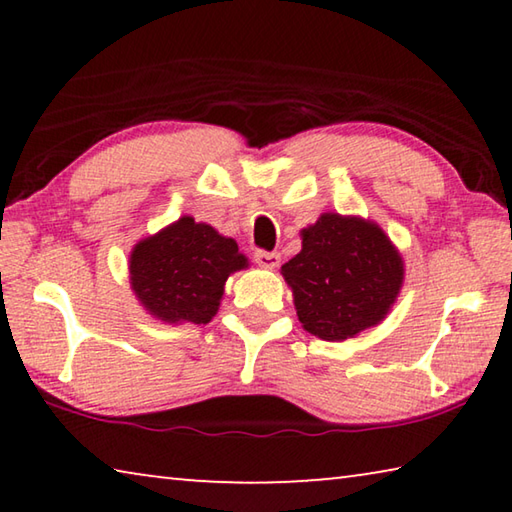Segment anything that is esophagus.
I'll return each instance as SVG.
<instances>
[{"instance_id":"esophagus-1","label":"esophagus","mask_w":512,"mask_h":512,"mask_svg":"<svg viewBox=\"0 0 512 512\" xmlns=\"http://www.w3.org/2000/svg\"><path fill=\"white\" fill-rule=\"evenodd\" d=\"M255 262L262 268H275L280 264V255L268 253V250H255Z\"/></svg>"}]
</instances>
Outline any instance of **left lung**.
<instances>
[{"instance_id":"left-lung-1","label":"left lung","mask_w":512,"mask_h":512,"mask_svg":"<svg viewBox=\"0 0 512 512\" xmlns=\"http://www.w3.org/2000/svg\"><path fill=\"white\" fill-rule=\"evenodd\" d=\"M302 327L325 341L377 325L402 287V257L381 228L323 214L302 230V250L282 266Z\"/></svg>"}]
</instances>
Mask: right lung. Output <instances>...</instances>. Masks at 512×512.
I'll use <instances>...</instances> for the list:
<instances>
[{"label":"right lung","mask_w":512,"mask_h":512,"mask_svg":"<svg viewBox=\"0 0 512 512\" xmlns=\"http://www.w3.org/2000/svg\"><path fill=\"white\" fill-rule=\"evenodd\" d=\"M246 268L235 239L183 216L131 253V284L151 316L205 325L219 309L230 273Z\"/></svg>","instance_id":"right-lung-1"}]
</instances>
